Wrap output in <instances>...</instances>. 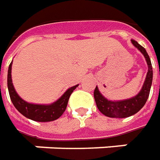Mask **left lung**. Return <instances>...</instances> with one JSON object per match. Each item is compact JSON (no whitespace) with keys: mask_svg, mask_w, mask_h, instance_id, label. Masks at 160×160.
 Instances as JSON below:
<instances>
[{"mask_svg":"<svg viewBox=\"0 0 160 160\" xmlns=\"http://www.w3.org/2000/svg\"><path fill=\"white\" fill-rule=\"evenodd\" d=\"M131 42L135 47L137 48L142 53V55L145 58L148 64L147 76L140 93L133 98L123 100V101H117V102L109 101L105 97H102L98 90V88L96 87V89L94 91V97L97 108L103 115L110 118H127L138 112L145 104L150 95V90L152 83V75H153L151 59L144 48L142 47L135 40H131Z\"/></svg>","mask_w":160,"mask_h":160,"instance_id":"left-lung-1","label":"left lung"}]
</instances>
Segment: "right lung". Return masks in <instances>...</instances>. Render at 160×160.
I'll return each instance as SVG.
<instances>
[{"mask_svg":"<svg viewBox=\"0 0 160 160\" xmlns=\"http://www.w3.org/2000/svg\"><path fill=\"white\" fill-rule=\"evenodd\" d=\"M11 65H12V62L8 66V88L11 102H13L16 109L26 118L40 122L52 121L55 119H58L60 116H62V114L64 112L66 109L70 96L78 87V85L70 88L57 102H55L52 104L43 105V104L29 103L24 101L15 90L11 80Z\"/></svg>","mask_w":160,"mask_h":160,"instance_id":"obj_1","label":"right lung"}]
</instances>
